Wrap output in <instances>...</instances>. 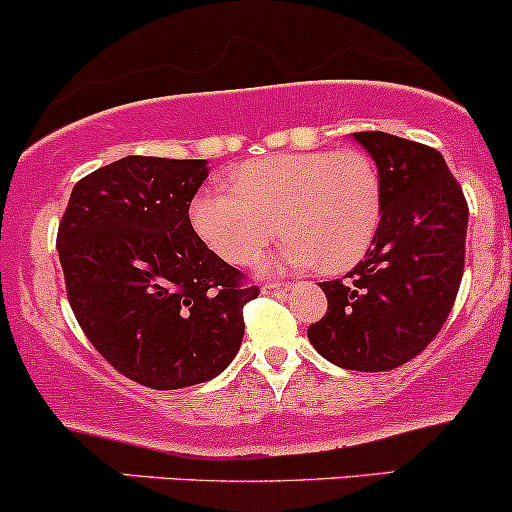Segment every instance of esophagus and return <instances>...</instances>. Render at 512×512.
<instances>
[{
  "instance_id": "34e87169",
  "label": "esophagus",
  "mask_w": 512,
  "mask_h": 512,
  "mask_svg": "<svg viewBox=\"0 0 512 512\" xmlns=\"http://www.w3.org/2000/svg\"><path fill=\"white\" fill-rule=\"evenodd\" d=\"M263 295H283L287 292V283H266L261 287Z\"/></svg>"
}]
</instances>
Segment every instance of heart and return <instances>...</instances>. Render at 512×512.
Listing matches in <instances>:
<instances>
[{
  "mask_svg": "<svg viewBox=\"0 0 512 512\" xmlns=\"http://www.w3.org/2000/svg\"><path fill=\"white\" fill-rule=\"evenodd\" d=\"M380 220V171L353 147L254 159L232 171L229 191L191 205L195 232L234 266H251L280 229L278 266L341 273L365 256Z\"/></svg>",
  "mask_w": 512,
  "mask_h": 512,
  "instance_id": "1",
  "label": "heart"
}]
</instances>
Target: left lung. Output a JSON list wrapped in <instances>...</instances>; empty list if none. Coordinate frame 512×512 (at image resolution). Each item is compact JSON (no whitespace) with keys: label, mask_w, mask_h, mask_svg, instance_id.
Listing matches in <instances>:
<instances>
[{"label":"left lung","mask_w":512,"mask_h":512,"mask_svg":"<svg viewBox=\"0 0 512 512\" xmlns=\"http://www.w3.org/2000/svg\"><path fill=\"white\" fill-rule=\"evenodd\" d=\"M353 137L380 171V229L353 271L319 283L329 309L307 336L333 365L384 372L423 353L450 317L469 208L438 149L377 130Z\"/></svg>","instance_id":"1"}]
</instances>
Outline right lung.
Returning <instances> with one entry per match:
<instances>
[{"label":"right lung","instance_id":"obj_1","mask_svg":"<svg viewBox=\"0 0 512 512\" xmlns=\"http://www.w3.org/2000/svg\"><path fill=\"white\" fill-rule=\"evenodd\" d=\"M205 159L125 157L72 188L57 229L67 300L94 348L152 389L208 382L244 338L256 300L237 268L195 234Z\"/></svg>","mask_w":512,"mask_h":512}]
</instances>
